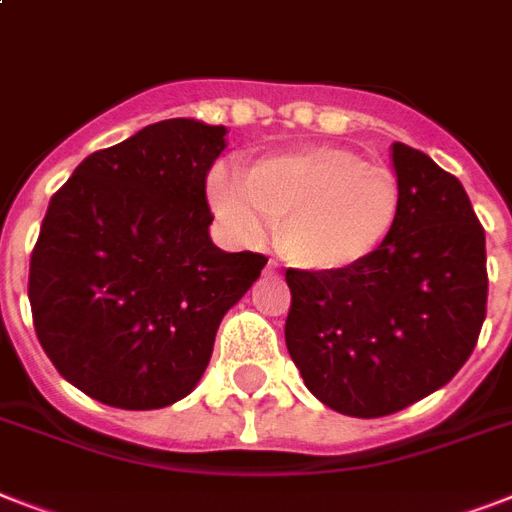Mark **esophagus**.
<instances>
[{
	"label": "esophagus",
	"instance_id": "esophagus-1",
	"mask_svg": "<svg viewBox=\"0 0 512 512\" xmlns=\"http://www.w3.org/2000/svg\"><path fill=\"white\" fill-rule=\"evenodd\" d=\"M268 271H279V263H276V260H271V263H268Z\"/></svg>",
	"mask_w": 512,
	"mask_h": 512
}]
</instances>
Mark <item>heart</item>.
<instances>
[{
  "instance_id": "obj_1",
  "label": "heart",
  "mask_w": 512,
  "mask_h": 512,
  "mask_svg": "<svg viewBox=\"0 0 512 512\" xmlns=\"http://www.w3.org/2000/svg\"><path fill=\"white\" fill-rule=\"evenodd\" d=\"M209 204L236 236L263 239L276 223V247L311 273L361 265L388 239L401 209V185L385 164L364 162L340 146H305L260 156L241 172V185L215 170Z\"/></svg>"
}]
</instances>
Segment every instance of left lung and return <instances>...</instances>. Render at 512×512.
<instances>
[{"label":"left lung","instance_id":"left-lung-1","mask_svg":"<svg viewBox=\"0 0 512 512\" xmlns=\"http://www.w3.org/2000/svg\"><path fill=\"white\" fill-rule=\"evenodd\" d=\"M401 209L382 247L340 273L287 271V350L321 404L385 417L444 388L486 319V236L468 193L393 143Z\"/></svg>","mask_w":512,"mask_h":512}]
</instances>
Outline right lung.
<instances>
[{
	"label": "right lung",
	"mask_w": 512,
	"mask_h": 512,
	"mask_svg": "<svg viewBox=\"0 0 512 512\" xmlns=\"http://www.w3.org/2000/svg\"><path fill=\"white\" fill-rule=\"evenodd\" d=\"M223 124L164 119L95 151L50 199L28 300L63 380L116 409H162L207 369L220 321L268 257L212 244L207 175Z\"/></svg>",
	"instance_id": "add662e5"
}]
</instances>
